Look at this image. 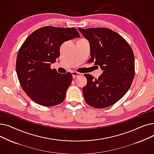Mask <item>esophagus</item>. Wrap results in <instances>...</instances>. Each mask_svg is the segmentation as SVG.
I'll return each instance as SVG.
<instances>
[{
	"label": "esophagus",
	"instance_id": "esophagus-1",
	"mask_svg": "<svg viewBox=\"0 0 154 154\" xmlns=\"http://www.w3.org/2000/svg\"><path fill=\"white\" fill-rule=\"evenodd\" d=\"M72 74L73 79H75V78H77V77H79V76L82 75V74H80V73L77 72H72Z\"/></svg>",
	"mask_w": 154,
	"mask_h": 154
}]
</instances>
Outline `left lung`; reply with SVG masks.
Listing matches in <instances>:
<instances>
[{"label":"left lung","mask_w":154,"mask_h":154,"mask_svg":"<svg viewBox=\"0 0 154 154\" xmlns=\"http://www.w3.org/2000/svg\"><path fill=\"white\" fill-rule=\"evenodd\" d=\"M90 44L88 62L100 66L98 79L88 74L82 91L89 106L102 109L119 101L130 88L135 75L134 55L131 47L117 32L108 28H79Z\"/></svg>","instance_id":"8db88e82"}]
</instances>
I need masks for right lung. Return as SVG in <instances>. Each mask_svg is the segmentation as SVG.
I'll use <instances>...</instances> for the list:
<instances>
[{
  "label": "right lung",
  "mask_w": 154,
  "mask_h": 154,
  "mask_svg": "<svg viewBox=\"0 0 154 154\" xmlns=\"http://www.w3.org/2000/svg\"><path fill=\"white\" fill-rule=\"evenodd\" d=\"M80 35L75 28L45 26L29 35L20 47L16 72L23 91L35 103L45 107L61 103L70 85V72L61 74L51 68L60 55V45Z\"/></svg>",
  "instance_id": "add662e5"
}]
</instances>
